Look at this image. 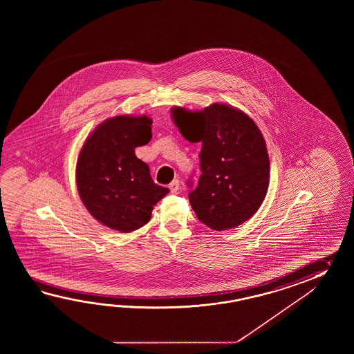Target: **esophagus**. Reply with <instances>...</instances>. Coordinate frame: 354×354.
Masks as SVG:
<instances>
[{
    "instance_id": "esophagus-1",
    "label": "esophagus",
    "mask_w": 354,
    "mask_h": 354,
    "mask_svg": "<svg viewBox=\"0 0 354 354\" xmlns=\"http://www.w3.org/2000/svg\"><path fill=\"white\" fill-rule=\"evenodd\" d=\"M178 188H180V182H178V180H174L169 183V189H171L172 194H176V192L178 191Z\"/></svg>"
}]
</instances>
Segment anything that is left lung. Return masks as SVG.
I'll return each instance as SVG.
<instances>
[{
    "label": "left lung",
    "mask_w": 354,
    "mask_h": 354,
    "mask_svg": "<svg viewBox=\"0 0 354 354\" xmlns=\"http://www.w3.org/2000/svg\"><path fill=\"white\" fill-rule=\"evenodd\" d=\"M171 113L182 136L203 144L201 176L188 194L197 218L220 232L252 218L270 182V158L256 122L224 104L195 113L174 107ZM188 186L192 187L191 180Z\"/></svg>",
    "instance_id": "1"
}]
</instances>
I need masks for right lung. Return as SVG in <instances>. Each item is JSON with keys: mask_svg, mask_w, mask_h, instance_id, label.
<instances>
[{"mask_svg": "<svg viewBox=\"0 0 354 354\" xmlns=\"http://www.w3.org/2000/svg\"><path fill=\"white\" fill-rule=\"evenodd\" d=\"M147 116H115L93 130L80 151L75 180L91 215L101 224L130 233L151 220L153 206L169 192L151 180L136 148L149 143Z\"/></svg>", "mask_w": 354, "mask_h": 354, "instance_id": "obj_1", "label": "right lung"}]
</instances>
